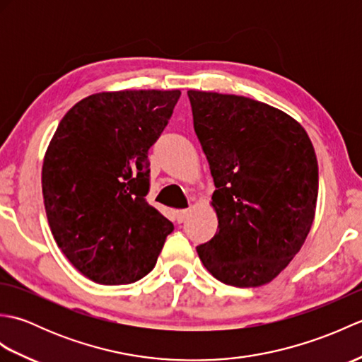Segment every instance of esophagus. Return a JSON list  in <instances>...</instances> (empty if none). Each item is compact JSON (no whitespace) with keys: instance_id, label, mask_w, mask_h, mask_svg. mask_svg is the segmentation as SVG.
<instances>
[{"instance_id":"1","label":"esophagus","mask_w":362,"mask_h":362,"mask_svg":"<svg viewBox=\"0 0 362 362\" xmlns=\"http://www.w3.org/2000/svg\"><path fill=\"white\" fill-rule=\"evenodd\" d=\"M189 216V210H179L175 213V218H177V222H183Z\"/></svg>"}]
</instances>
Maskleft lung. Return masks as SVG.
I'll list each match as a JSON object with an SVG mask.
<instances>
[{"mask_svg": "<svg viewBox=\"0 0 362 362\" xmlns=\"http://www.w3.org/2000/svg\"><path fill=\"white\" fill-rule=\"evenodd\" d=\"M188 98L216 187L218 232L197 255L222 283L263 286L311 230L319 193L313 143L298 121L255 99L197 90Z\"/></svg>", "mask_w": 362, "mask_h": 362, "instance_id": "obj_1", "label": "left lung"}]
</instances>
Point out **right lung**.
I'll use <instances>...</instances> for the list:
<instances>
[{
    "instance_id": "right-lung-1",
    "label": "right lung",
    "mask_w": 362,
    "mask_h": 362,
    "mask_svg": "<svg viewBox=\"0 0 362 362\" xmlns=\"http://www.w3.org/2000/svg\"><path fill=\"white\" fill-rule=\"evenodd\" d=\"M180 90L95 93L60 119L42 168L54 240L99 284L148 275L174 226L146 202L148 151L171 118Z\"/></svg>"
}]
</instances>
